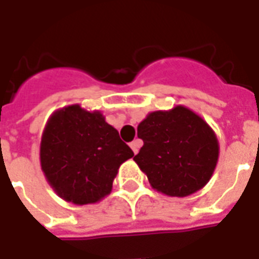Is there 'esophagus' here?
I'll return each mask as SVG.
<instances>
[{"mask_svg":"<svg viewBox=\"0 0 259 259\" xmlns=\"http://www.w3.org/2000/svg\"><path fill=\"white\" fill-rule=\"evenodd\" d=\"M141 144H143V141L139 140V139H136V140H133L132 143H130V147H132V150H133V152H135V154H137V152H139Z\"/></svg>","mask_w":259,"mask_h":259,"instance_id":"esophagus-1","label":"esophagus"}]
</instances>
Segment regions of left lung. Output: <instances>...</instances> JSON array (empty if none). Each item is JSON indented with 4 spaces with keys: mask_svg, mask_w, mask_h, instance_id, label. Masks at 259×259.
I'll return each mask as SVG.
<instances>
[{
    "mask_svg": "<svg viewBox=\"0 0 259 259\" xmlns=\"http://www.w3.org/2000/svg\"><path fill=\"white\" fill-rule=\"evenodd\" d=\"M143 147L135 161L154 189L186 197L211 179L219 147L211 127L185 107L150 113L137 127Z\"/></svg>",
    "mask_w": 259,
    "mask_h": 259,
    "instance_id": "left-lung-1",
    "label": "left lung"
}]
</instances>
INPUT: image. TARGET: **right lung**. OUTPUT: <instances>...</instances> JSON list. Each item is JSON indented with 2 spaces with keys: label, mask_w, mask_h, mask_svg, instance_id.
<instances>
[{
  "label": "right lung",
  "mask_w": 259,
  "mask_h": 259,
  "mask_svg": "<svg viewBox=\"0 0 259 259\" xmlns=\"http://www.w3.org/2000/svg\"><path fill=\"white\" fill-rule=\"evenodd\" d=\"M133 155L101 113L85 112L79 105L54 113L40 148L41 169L50 185L77 205L109 194L120 163Z\"/></svg>",
  "instance_id": "obj_1"
}]
</instances>
